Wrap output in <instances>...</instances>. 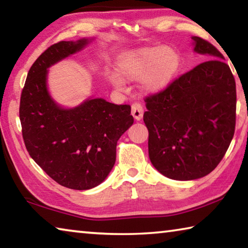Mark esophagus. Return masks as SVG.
I'll list each match as a JSON object with an SVG mask.
<instances>
[{
  "label": "esophagus",
  "instance_id": "obj_1",
  "mask_svg": "<svg viewBox=\"0 0 248 248\" xmlns=\"http://www.w3.org/2000/svg\"><path fill=\"white\" fill-rule=\"evenodd\" d=\"M131 115L137 121H140L143 117V107L139 103H134L131 107Z\"/></svg>",
  "mask_w": 248,
  "mask_h": 248
}]
</instances>
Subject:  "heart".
I'll list each match as a JSON object with an SVG mask.
<instances>
[{
	"label": "heart",
	"instance_id": "obj_1",
	"mask_svg": "<svg viewBox=\"0 0 248 248\" xmlns=\"http://www.w3.org/2000/svg\"><path fill=\"white\" fill-rule=\"evenodd\" d=\"M182 68V57L171 46L134 50L118 59L117 74L110 81L117 90H124V82L141 81V91L145 94H158L175 81Z\"/></svg>",
	"mask_w": 248,
	"mask_h": 248
}]
</instances>
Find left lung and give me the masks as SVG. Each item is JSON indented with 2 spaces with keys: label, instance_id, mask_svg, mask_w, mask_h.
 <instances>
[{
  "label": "left lung",
  "instance_id": "left-lung-1",
  "mask_svg": "<svg viewBox=\"0 0 248 248\" xmlns=\"http://www.w3.org/2000/svg\"><path fill=\"white\" fill-rule=\"evenodd\" d=\"M196 53L210 60L185 73L165 91L145 99L149 156L162 175L194 180L216 169L233 139L236 87L224 57L192 36Z\"/></svg>",
  "mask_w": 248,
  "mask_h": 248
}]
</instances>
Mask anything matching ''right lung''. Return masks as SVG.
<instances>
[{
    "mask_svg": "<svg viewBox=\"0 0 248 248\" xmlns=\"http://www.w3.org/2000/svg\"><path fill=\"white\" fill-rule=\"evenodd\" d=\"M94 38L52 45L28 71L20 96L19 119L31 157L61 186L92 189L116 162L119 138L133 124L131 107L93 96L66 108L48 90L49 68L89 46Z\"/></svg>",
    "mask_w": 248,
    "mask_h": 248,
    "instance_id": "1",
    "label": "right lung"
}]
</instances>
